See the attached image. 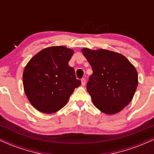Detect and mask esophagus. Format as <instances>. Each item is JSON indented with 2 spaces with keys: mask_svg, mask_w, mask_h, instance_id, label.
Returning <instances> with one entry per match:
<instances>
[{
  "mask_svg": "<svg viewBox=\"0 0 154 154\" xmlns=\"http://www.w3.org/2000/svg\"><path fill=\"white\" fill-rule=\"evenodd\" d=\"M81 82H82V85L85 86V83H86V79L85 78H82V79H81Z\"/></svg>",
  "mask_w": 154,
  "mask_h": 154,
  "instance_id": "obj_1",
  "label": "esophagus"
}]
</instances>
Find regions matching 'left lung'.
<instances>
[{
  "label": "left lung",
  "mask_w": 154,
  "mask_h": 154,
  "mask_svg": "<svg viewBox=\"0 0 154 154\" xmlns=\"http://www.w3.org/2000/svg\"><path fill=\"white\" fill-rule=\"evenodd\" d=\"M82 53L93 74L87 91L94 106L106 114H114L130 103L138 84L135 66L123 55L106 49L84 48Z\"/></svg>",
  "instance_id": "obj_1"
}]
</instances>
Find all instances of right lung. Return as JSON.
<instances>
[{
    "instance_id": "right-lung-1",
    "label": "right lung",
    "mask_w": 154,
    "mask_h": 154,
    "mask_svg": "<svg viewBox=\"0 0 154 154\" xmlns=\"http://www.w3.org/2000/svg\"><path fill=\"white\" fill-rule=\"evenodd\" d=\"M74 51L64 46L45 48L35 55L23 72L24 93L37 110L53 114L66 106L81 85L68 64Z\"/></svg>"
}]
</instances>
